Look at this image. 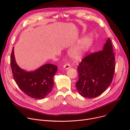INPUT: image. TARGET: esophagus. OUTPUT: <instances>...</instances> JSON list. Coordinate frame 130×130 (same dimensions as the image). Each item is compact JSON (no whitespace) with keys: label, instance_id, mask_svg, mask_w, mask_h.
Returning <instances> with one entry per match:
<instances>
[{"label":"esophagus","instance_id":"34e87169","mask_svg":"<svg viewBox=\"0 0 130 130\" xmlns=\"http://www.w3.org/2000/svg\"><path fill=\"white\" fill-rule=\"evenodd\" d=\"M71 68V65L69 64H66L63 66V69L64 70H68Z\"/></svg>","mask_w":130,"mask_h":130}]
</instances>
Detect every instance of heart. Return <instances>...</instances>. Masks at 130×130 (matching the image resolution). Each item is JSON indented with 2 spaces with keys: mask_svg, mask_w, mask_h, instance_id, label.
Segmentation results:
<instances>
[{
  "mask_svg": "<svg viewBox=\"0 0 130 130\" xmlns=\"http://www.w3.org/2000/svg\"><path fill=\"white\" fill-rule=\"evenodd\" d=\"M93 43V36L92 34H88L82 38L78 45L71 50L70 52V56L75 61H79L84 54L86 53Z\"/></svg>",
  "mask_w": 130,
  "mask_h": 130,
  "instance_id": "b5f03b06",
  "label": "heart"
}]
</instances>
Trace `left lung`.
I'll list each match as a JSON object with an SVG mask.
<instances>
[{
    "label": "left lung",
    "mask_w": 130,
    "mask_h": 130,
    "mask_svg": "<svg viewBox=\"0 0 130 130\" xmlns=\"http://www.w3.org/2000/svg\"><path fill=\"white\" fill-rule=\"evenodd\" d=\"M79 78L76 87L79 94L87 98H96L111 84L115 71V56L110 38L103 50L88 55L79 64Z\"/></svg>",
    "instance_id": "8db88e82"
}]
</instances>
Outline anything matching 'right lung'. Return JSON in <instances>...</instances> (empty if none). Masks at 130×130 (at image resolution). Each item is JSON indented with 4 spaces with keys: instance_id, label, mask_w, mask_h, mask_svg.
<instances>
[{
    "instance_id": "add662e5",
    "label": "right lung",
    "mask_w": 130,
    "mask_h": 130,
    "mask_svg": "<svg viewBox=\"0 0 130 130\" xmlns=\"http://www.w3.org/2000/svg\"><path fill=\"white\" fill-rule=\"evenodd\" d=\"M12 48L10 65L12 75L18 86L28 96L43 99L52 91L54 86V76L57 71L56 65L47 64L33 71H26L16 63Z\"/></svg>"
}]
</instances>
